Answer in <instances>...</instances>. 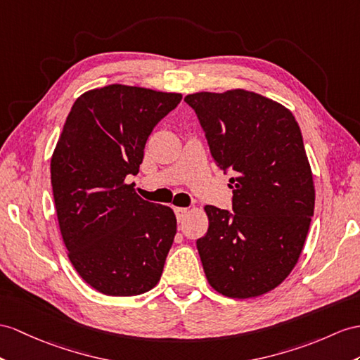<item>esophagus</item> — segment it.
<instances>
[{
	"label": "esophagus",
	"mask_w": 360,
	"mask_h": 360,
	"mask_svg": "<svg viewBox=\"0 0 360 360\" xmlns=\"http://www.w3.org/2000/svg\"><path fill=\"white\" fill-rule=\"evenodd\" d=\"M174 212H175V217H177V220L183 221V220H185V217L188 215L189 209H186V207H175Z\"/></svg>",
	"instance_id": "34e87169"
}]
</instances>
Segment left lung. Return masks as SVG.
Returning a JSON list of instances; mask_svg holds the SVG:
<instances>
[{"label":"left lung","mask_w":360,"mask_h":360,"mask_svg":"<svg viewBox=\"0 0 360 360\" xmlns=\"http://www.w3.org/2000/svg\"><path fill=\"white\" fill-rule=\"evenodd\" d=\"M210 154L229 169L232 209L205 206L197 240L207 283L229 297L261 296L290 275L314 210L301 129L284 105L248 90L188 94Z\"/></svg>","instance_id":"1"}]
</instances>
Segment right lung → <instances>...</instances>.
Masks as SVG:
<instances>
[{
	"label": "right lung",
	"instance_id": "add662e5",
	"mask_svg": "<svg viewBox=\"0 0 360 360\" xmlns=\"http://www.w3.org/2000/svg\"><path fill=\"white\" fill-rule=\"evenodd\" d=\"M180 101V93L112 84L85 91L68 112L50 163L58 223L73 267L103 295H142L160 281L177 220L125 179Z\"/></svg>",
	"mask_w": 360,
	"mask_h": 360
}]
</instances>
